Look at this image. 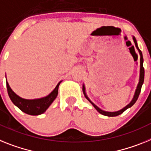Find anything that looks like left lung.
<instances>
[{"label": "left lung", "instance_id": "8db88e82", "mask_svg": "<svg viewBox=\"0 0 151 151\" xmlns=\"http://www.w3.org/2000/svg\"><path fill=\"white\" fill-rule=\"evenodd\" d=\"M133 40H134V44H135V46H136L137 49V50H138V51H139V53H140V78H139V83H138V85H137V87L136 91H135V93H134V98H133V100H132V101H131V102H130V103L128 105H127V106L124 107V108L121 109V111H116V112H107V111H102V110H101V109H100L99 107H97V106H96V105H95L93 103V102H91V101H90L89 98H88L87 95H86L85 88H84V86H83V93H84V96H85L86 98H87V99L88 100V101H89L90 102H91V104L93 105V107H94V108L96 109V110H97V111L100 113V114L104 115V116H118V115L121 114L122 113H124L125 111H126L127 109L129 108V107H132L133 105H134V104H135V102H136V101H137V100L138 97H139V95H140V91H141V87H142L143 83H144V66H143V63H144V58H143L142 52H141V50H140V49H139V47H138L137 43V40H136V39H135V37H133Z\"/></svg>", "mask_w": 151, "mask_h": 151}]
</instances>
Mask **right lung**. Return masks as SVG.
Returning <instances> with one entry per match:
<instances>
[{"label": "right lung", "instance_id": "1", "mask_svg": "<svg viewBox=\"0 0 151 151\" xmlns=\"http://www.w3.org/2000/svg\"><path fill=\"white\" fill-rule=\"evenodd\" d=\"M60 81L54 90L47 97L35 100L23 99L17 96L14 92L7 82V89L9 97L14 104L16 105L21 111L30 115H40L46 111L52 102L55 100L58 93V87L60 83Z\"/></svg>", "mask_w": 151, "mask_h": 151}]
</instances>
